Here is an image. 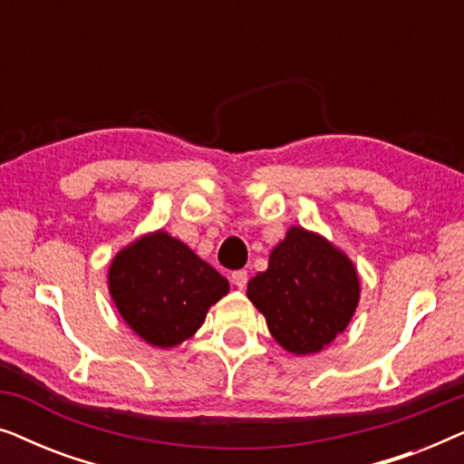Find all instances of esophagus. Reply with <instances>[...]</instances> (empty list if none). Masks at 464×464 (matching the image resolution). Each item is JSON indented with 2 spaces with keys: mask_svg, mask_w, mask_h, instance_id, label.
<instances>
[{
  "mask_svg": "<svg viewBox=\"0 0 464 464\" xmlns=\"http://www.w3.org/2000/svg\"><path fill=\"white\" fill-rule=\"evenodd\" d=\"M246 281H249V272H246V270L232 272V283L237 285L238 289H245L246 287Z\"/></svg>",
  "mask_w": 464,
  "mask_h": 464,
  "instance_id": "obj_1",
  "label": "esophagus"
}]
</instances>
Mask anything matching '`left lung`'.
I'll list each match as a JSON object with an SVG mask.
<instances>
[{
    "instance_id": "left-lung-1",
    "label": "left lung",
    "mask_w": 464,
    "mask_h": 464,
    "mask_svg": "<svg viewBox=\"0 0 464 464\" xmlns=\"http://www.w3.org/2000/svg\"><path fill=\"white\" fill-rule=\"evenodd\" d=\"M354 264L321 234L289 227L270 251L268 270L246 285V295L266 316L285 351L313 354L344 332L359 304Z\"/></svg>"
}]
</instances>
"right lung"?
<instances>
[{
    "label": "right lung",
    "instance_id": "obj_1",
    "mask_svg": "<svg viewBox=\"0 0 464 464\" xmlns=\"http://www.w3.org/2000/svg\"><path fill=\"white\" fill-rule=\"evenodd\" d=\"M107 283L122 319L158 348L192 338L208 308L230 289L213 266L162 230L124 246L111 259Z\"/></svg>",
    "mask_w": 464,
    "mask_h": 464
}]
</instances>
